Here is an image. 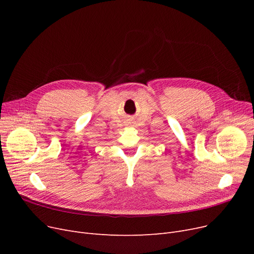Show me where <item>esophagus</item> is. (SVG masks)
<instances>
[{
	"label": "esophagus",
	"instance_id": "34e87169",
	"mask_svg": "<svg viewBox=\"0 0 254 254\" xmlns=\"http://www.w3.org/2000/svg\"><path fill=\"white\" fill-rule=\"evenodd\" d=\"M127 126H131V125H132V123H131V122H127Z\"/></svg>",
	"mask_w": 254,
	"mask_h": 254
}]
</instances>
